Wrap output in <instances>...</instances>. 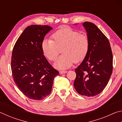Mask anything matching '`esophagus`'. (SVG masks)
Here are the masks:
<instances>
[{"instance_id": "esophagus-1", "label": "esophagus", "mask_w": 122, "mask_h": 122, "mask_svg": "<svg viewBox=\"0 0 122 122\" xmlns=\"http://www.w3.org/2000/svg\"><path fill=\"white\" fill-rule=\"evenodd\" d=\"M59 73L60 74H66L67 73V71H59Z\"/></svg>"}]
</instances>
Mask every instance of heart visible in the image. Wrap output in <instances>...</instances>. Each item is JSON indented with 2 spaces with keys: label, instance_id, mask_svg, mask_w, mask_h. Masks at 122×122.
<instances>
[{
  "label": "heart",
  "instance_id": "heart-1",
  "mask_svg": "<svg viewBox=\"0 0 122 122\" xmlns=\"http://www.w3.org/2000/svg\"><path fill=\"white\" fill-rule=\"evenodd\" d=\"M51 38L53 40L44 39L41 48L44 55L51 61H54L62 50L63 54L54 64L57 69L68 68L74 62L83 60L87 55L89 40L86 34H80L71 28H64L53 33Z\"/></svg>",
  "mask_w": 122,
  "mask_h": 122
}]
</instances>
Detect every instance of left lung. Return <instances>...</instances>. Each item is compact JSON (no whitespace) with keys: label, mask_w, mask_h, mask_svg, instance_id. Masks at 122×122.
Segmentation results:
<instances>
[{"label":"left lung","mask_w":122,"mask_h":122,"mask_svg":"<svg viewBox=\"0 0 122 122\" xmlns=\"http://www.w3.org/2000/svg\"><path fill=\"white\" fill-rule=\"evenodd\" d=\"M83 26L89 40L87 55L75 69L74 83L78 94L87 97L100 94L112 72V53L108 38L95 25L84 22Z\"/></svg>","instance_id":"1"}]
</instances>
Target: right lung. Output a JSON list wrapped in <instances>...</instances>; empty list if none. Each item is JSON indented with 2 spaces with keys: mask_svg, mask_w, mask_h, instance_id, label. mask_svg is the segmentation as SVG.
<instances>
[{
  "mask_svg": "<svg viewBox=\"0 0 122 122\" xmlns=\"http://www.w3.org/2000/svg\"><path fill=\"white\" fill-rule=\"evenodd\" d=\"M53 28L33 25L26 27L13 47L11 70L16 86L31 100L40 101L51 93L59 71L43 54L41 43Z\"/></svg>",
  "mask_w": 122,
  "mask_h": 122,
  "instance_id": "right-lung-1",
  "label": "right lung"
}]
</instances>
